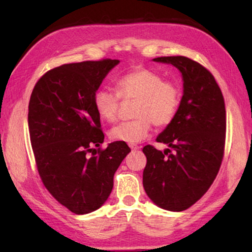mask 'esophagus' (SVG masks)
<instances>
[{
  "label": "esophagus",
  "instance_id": "34e87169",
  "mask_svg": "<svg viewBox=\"0 0 252 252\" xmlns=\"http://www.w3.org/2000/svg\"><path fill=\"white\" fill-rule=\"evenodd\" d=\"M129 147L131 148V150H138L139 147L136 144H129Z\"/></svg>",
  "mask_w": 252,
  "mask_h": 252
}]
</instances>
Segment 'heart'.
<instances>
[{
    "label": "heart",
    "instance_id": "1",
    "mask_svg": "<svg viewBox=\"0 0 252 252\" xmlns=\"http://www.w3.org/2000/svg\"><path fill=\"white\" fill-rule=\"evenodd\" d=\"M116 91L103 88L97 90L93 104L101 120L114 122L118 119L120 96L134 100V120L113 126L110 138L114 141L134 144L149 135L152 125L168 126L178 112L181 93L176 84L167 82L160 74L138 67L121 75L116 81Z\"/></svg>",
    "mask_w": 252,
    "mask_h": 252
}]
</instances>
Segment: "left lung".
Masks as SVG:
<instances>
[{"label": "left lung", "instance_id": "obj_1", "mask_svg": "<svg viewBox=\"0 0 252 252\" xmlns=\"http://www.w3.org/2000/svg\"><path fill=\"white\" fill-rule=\"evenodd\" d=\"M152 61L180 71L183 93L176 117L157 136L173 152L142 149L147 157L143 188L156 206L182 211L207 192L218 174L225 136L224 100L213 75L193 60L161 57Z\"/></svg>", "mask_w": 252, "mask_h": 252}]
</instances>
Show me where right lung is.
<instances>
[{
    "mask_svg": "<svg viewBox=\"0 0 252 252\" xmlns=\"http://www.w3.org/2000/svg\"><path fill=\"white\" fill-rule=\"evenodd\" d=\"M119 60L71 63L55 67L34 87L29 131L37 171L46 189L76 215L101 208L112 191L113 176L131 150L103 143L93 97Z\"/></svg>",
    "mask_w": 252,
    "mask_h": 252,
    "instance_id": "obj_1",
    "label": "right lung"
}]
</instances>
